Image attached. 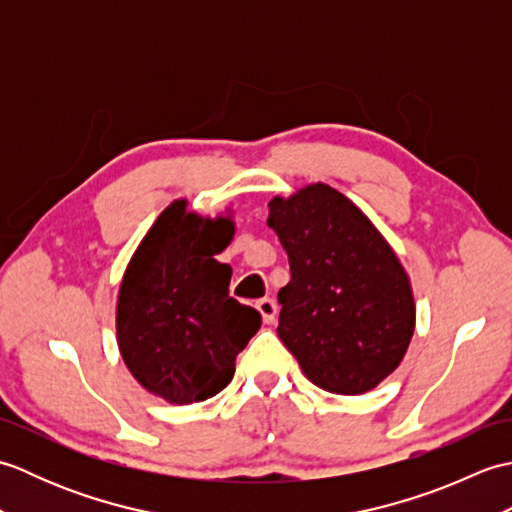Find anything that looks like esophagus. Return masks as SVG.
<instances>
[{"label":"esophagus","mask_w":512,"mask_h":512,"mask_svg":"<svg viewBox=\"0 0 512 512\" xmlns=\"http://www.w3.org/2000/svg\"><path fill=\"white\" fill-rule=\"evenodd\" d=\"M257 310L262 312L264 323H273L277 319V303H275V299H270V297L259 299L257 301Z\"/></svg>","instance_id":"1"}]
</instances>
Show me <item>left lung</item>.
I'll use <instances>...</instances> for the list:
<instances>
[{
    "label": "left lung",
    "mask_w": 512,
    "mask_h": 512,
    "mask_svg": "<svg viewBox=\"0 0 512 512\" xmlns=\"http://www.w3.org/2000/svg\"><path fill=\"white\" fill-rule=\"evenodd\" d=\"M268 226L290 262L277 334L330 394L376 387L405 356L416 306L409 277L374 224L328 184L270 200Z\"/></svg>",
    "instance_id": "8db88e82"
}]
</instances>
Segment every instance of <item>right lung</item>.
I'll return each mask as SVG.
<instances>
[{
  "label": "right lung",
  "instance_id": "right-lung-1",
  "mask_svg": "<svg viewBox=\"0 0 512 512\" xmlns=\"http://www.w3.org/2000/svg\"><path fill=\"white\" fill-rule=\"evenodd\" d=\"M176 200L160 213L127 266L116 308L125 365L147 391L176 405L202 402L231 383L235 356L262 325L228 295L226 217L202 220Z\"/></svg>",
  "mask_w": 512,
  "mask_h": 512
}]
</instances>
